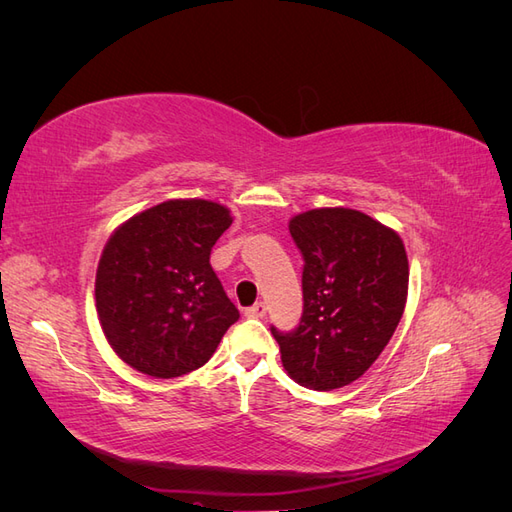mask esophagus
<instances>
[{"label": "esophagus", "mask_w": 512, "mask_h": 512, "mask_svg": "<svg viewBox=\"0 0 512 512\" xmlns=\"http://www.w3.org/2000/svg\"><path fill=\"white\" fill-rule=\"evenodd\" d=\"M245 316H247V318H265V316H267V305L262 303V301H258V303H254L252 307L245 309Z\"/></svg>", "instance_id": "34e87169"}]
</instances>
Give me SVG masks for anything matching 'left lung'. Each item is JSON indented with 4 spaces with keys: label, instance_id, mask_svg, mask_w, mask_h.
I'll list each match as a JSON object with an SVG mask.
<instances>
[{
    "label": "left lung",
    "instance_id": "left-lung-1",
    "mask_svg": "<svg viewBox=\"0 0 512 512\" xmlns=\"http://www.w3.org/2000/svg\"><path fill=\"white\" fill-rule=\"evenodd\" d=\"M288 228L305 262L303 314L294 331L271 333L294 382L314 391L342 389L374 365L404 314V241L344 207L299 213Z\"/></svg>",
    "mask_w": 512,
    "mask_h": 512
}]
</instances>
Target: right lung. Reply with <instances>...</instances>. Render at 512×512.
<instances>
[{"label": "right lung", "mask_w": 512, "mask_h": 512, "mask_svg": "<svg viewBox=\"0 0 512 512\" xmlns=\"http://www.w3.org/2000/svg\"><path fill=\"white\" fill-rule=\"evenodd\" d=\"M232 224L211 200H166L136 213L106 241L96 273V309L123 363L153 378L203 367L239 320L211 247Z\"/></svg>", "instance_id": "obj_1"}]
</instances>
